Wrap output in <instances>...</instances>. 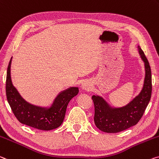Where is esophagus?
<instances>
[{
    "instance_id": "1",
    "label": "esophagus",
    "mask_w": 159,
    "mask_h": 159,
    "mask_svg": "<svg viewBox=\"0 0 159 159\" xmlns=\"http://www.w3.org/2000/svg\"><path fill=\"white\" fill-rule=\"evenodd\" d=\"M91 84L89 81H85L84 84H82V89H84L85 90H89L90 89H91Z\"/></svg>"
}]
</instances>
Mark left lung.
Here are the masks:
<instances>
[{"label": "left lung", "instance_id": "1", "mask_svg": "<svg viewBox=\"0 0 159 159\" xmlns=\"http://www.w3.org/2000/svg\"><path fill=\"white\" fill-rule=\"evenodd\" d=\"M138 49L141 58L144 62L146 73L143 89L139 94L122 107H112L102 97L92 96L95 106V124L102 132L117 133L137 125L150 101L152 91L151 67L139 46H138Z\"/></svg>", "mask_w": 159, "mask_h": 159}]
</instances>
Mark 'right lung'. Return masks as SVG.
I'll return each instance as SVG.
<instances>
[{
    "instance_id": "add662e5",
    "label": "right lung",
    "mask_w": 159,
    "mask_h": 159,
    "mask_svg": "<svg viewBox=\"0 0 159 159\" xmlns=\"http://www.w3.org/2000/svg\"><path fill=\"white\" fill-rule=\"evenodd\" d=\"M11 61L9 62L6 76V96L16 117L22 124L40 130H52L59 127L64 121L67 105L79 93V88L70 87L57 95L50 107H42L27 102L21 97L12 84Z\"/></svg>"
}]
</instances>
